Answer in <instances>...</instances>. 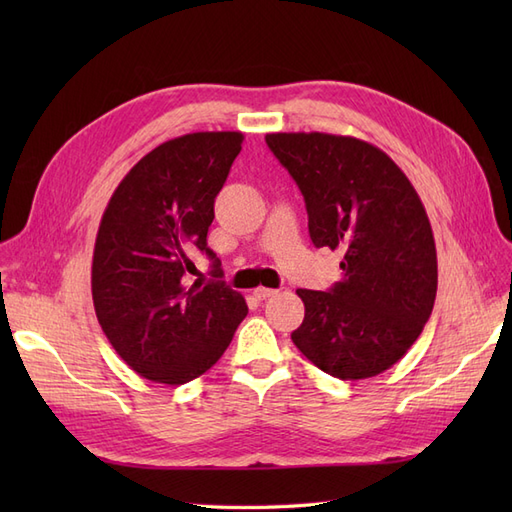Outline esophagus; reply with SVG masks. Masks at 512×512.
<instances>
[{
  "instance_id": "1",
  "label": "esophagus",
  "mask_w": 512,
  "mask_h": 512,
  "mask_svg": "<svg viewBox=\"0 0 512 512\" xmlns=\"http://www.w3.org/2000/svg\"><path fill=\"white\" fill-rule=\"evenodd\" d=\"M273 294H277V290H273V288H265V286L254 288V297H256L258 301H265V299L273 297Z\"/></svg>"
}]
</instances>
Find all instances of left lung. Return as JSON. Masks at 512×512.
Masks as SVG:
<instances>
[{
    "label": "left lung",
    "mask_w": 512,
    "mask_h": 512,
    "mask_svg": "<svg viewBox=\"0 0 512 512\" xmlns=\"http://www.w3.org/2000/svg\"><path fill=\"white\" fill-rule=\"evenodd\" d=\"M265 141L299 185L314 245L344 252L342 282L297 290L305 318L292 342L333 378L378 376L410 350L436 301V241L421 198L382 149L354 136Z\"/></svg>",
    "instance_id": "1"
}]
</instances>
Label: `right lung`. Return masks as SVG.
I'll return each mask as SVG.
<instances>
[{
	"instance_id": "right-lung-1",
	"label": "right lung",
	"mask_w": 512,
	"mask_h": 512,
	"mask_svg": "<svg viewBox=\"0 0 512 512\" xmlns=\"http://www.w3.org/2000/svg\"><path fill=\"white\" fill-rule=\"evenodd\" d=\"M241 132H194L151 149L121 179L98 228L91 297L108 342L136 374L185 384L205 374L247 316L218 282H185L207 245L213 203L239 156Z\"/></svg>"
}]
</instances>
